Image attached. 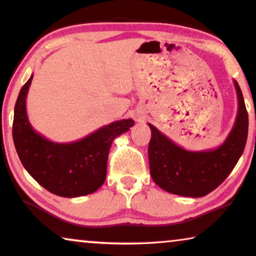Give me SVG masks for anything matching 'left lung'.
<instances>
[{
	"mask_svg": "<svg viewBox=\"0 0 256 256\" xmlns=\"http://www.w3.org/2000/svg\"><path fill=\"white\" fill-rule=\"evenodd\" d=\"M233 82L238 96L236 118L218 148L186 150L148 124L152 129L148 148L150 174L164 191L183 197H204L218 188L236 166L246 146L248 114L239 84Z\"/></svg>",
	"mask_w": 256,
	"mask_h": 256,
	"instance_id": "1",
	"label": "left lung"
}]
</instances>
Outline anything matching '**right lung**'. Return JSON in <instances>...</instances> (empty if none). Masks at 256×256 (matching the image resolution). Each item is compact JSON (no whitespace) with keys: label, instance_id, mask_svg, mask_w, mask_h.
I'll return each mask as SVG.
<instances>
[{"label":"right lung","instance_id":"obj_1","mask_svg":"<svg viewBox=\"0 0 256 256\" xmlns=\"http://www.w3.org/2000/svg\"><path fill=\"white\" fill-rule=\"evenodd\" d=\"M34 74L24 84L14 112L12 138L23 166L51 194L66 198L96 192L106 180L112 143L134 126L132 118L114 121L70 143H57L37 132L26 114V96Z\"/></svg>","mask_w":256,"mask_h":256}]
</instances>
